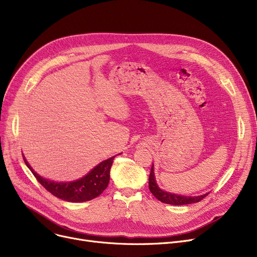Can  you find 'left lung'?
I'll list each match as a JSON object with an SVG mask.
<instances>
[{"label": "left lung", "instance_id": "8db88e82", "mask_svg": "<svg viewBox=\"0 0 257 257\" xmlns=\"http://www.w3.org/2000/svg\"><path fill=\"white\" fill-rule=\"evenodd\" d=\"M149 188L150 192L153 194V196L163 202V203L171 204V205H186V204H192L200 202L202 199H204L209 193H206L201 196H183V195H177V194H172L170 192H166L157 185L155 180V175H154V169L153 166L151 168L150 176H149Z\"/></svg>", "mask_w": 257, "mask_h": 257}]
</instances>
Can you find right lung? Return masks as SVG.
<instances>
[{
  "instance_id": "obj_1",
  "label": "right lung",
  "mask_w": 257,
  "mask_h": 257,
  "mask_svg": "<svg viewBox=\"0 0 257 257\" xmlns=\"http://www.w3.org/2000/svg\"><path fill=\"white\" fill-rule=\"evenodd\" d=\"M115 156L106 159L94 167L84 177L71 182H56L46 179L34 172L24 157L26 166L30 169L35 178L48 192L67 202H85L100 196L108 186L110 168Z\"/></svg>"
}]
</instances>
